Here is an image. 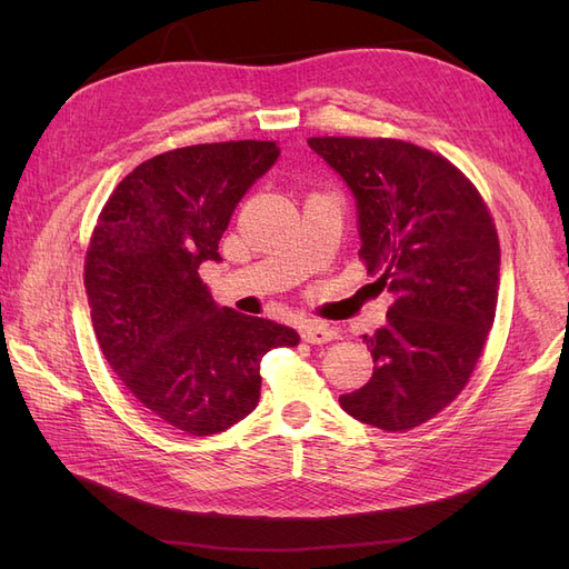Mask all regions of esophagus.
<instances>
[{
  "mask_svg": "<svg viewBox=\"0 0 569 569\" xmlns=\"http://www.w3.org/2000/svg\"><path fill=\"white\" fill-rule=\"evenodd\" d=\"M301 337H303V341L313 343V347H320V343L337 339V330H332V327H327V325H320V322H306Z\"/></svg>",
  "mask_w": 569,
  "mask_h": 569,
  "instance_id": "obj_1",
  "label": "esophagus"
}]
</instances>
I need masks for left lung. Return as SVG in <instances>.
<instances>
[{
	"label": "left lung",
	"mask_w": 569,
	"mask_h": 569,
	"mask_svg": "<svg viewBox=\"0 0 569 569\" xmlns=\"http://www.w3.org/2000/svg\"><path fill=\"white\" fill-rule=\"evenodd\" d=\"M358 206V256L396 297L363 337L375 368L339 396L351 418L406 432L470 382L496 318L501 249L487 201L441 153L389 137H311Z\"/></svg>",
	"instance_id": "1"
}]
</instances>
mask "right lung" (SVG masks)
Listing matches in <instances>:
<instances>
[{
    "mask_svg": "<svg viewBox=\"0 0 569 569\" xmlns=\"http://www.w3.org/2000/svg\"><path fill=\"white\" fill-rule=\"evenodd\" d=\"M278 157V142L261 140L163 151L116 184L92 230L84 289L99 349L134 399L184 435L247 418L263 356L299 343L291 327L218 308L199 278Z\"/></svg>",
    "mask_w": 569,
    "mask_h": 569,
    "instance_id": "obj_1",
    "label": "right lung"
}]
</instances>
